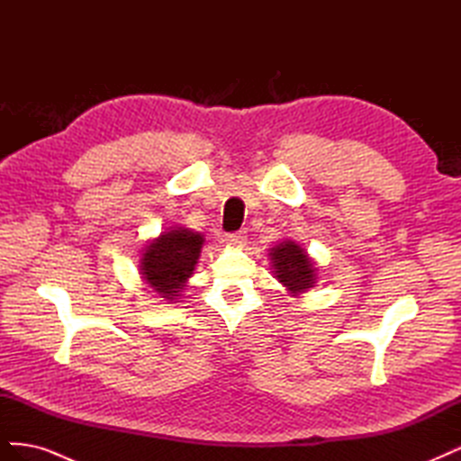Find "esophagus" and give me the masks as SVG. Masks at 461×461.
Wrapping results in <instances>:
<instances>
[{
    "instance_id": "obj_1",
    "label": "esophagus",
    "mask_w": 461,
    "mask_h": 461,
    "mask_svg": "<svg viewBox=\"0 0 461 461\" xmlns=\"http://www.w3.org/2000/svg\"><path fill=\"white\" fill-rule=\"evenodd\" d=\"M225 242L229 244V246H244L246 244V232L244 230H240V232H232V234H227L225 236Z\"/></svg>"
}]
</instances>
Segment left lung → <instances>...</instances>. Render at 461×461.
<instances>
[{
    "label": "left lung",
    "instance_id": "1",
    "mask_svg": "<svg viewBox=\"0 0 461 461\" xmlns=\"http://www.w3.org/2000/svg\"><path fill=\"white\" fill-rule=\"evenodd\" d=\"M271 273L281 283L288 296L298 298L317 285V263L310 258L308 249L294 240H283L269 248Z\"/></svg>",
    "mask_w": 461,
    "mask_h": 461
}]
</instances>
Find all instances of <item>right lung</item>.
I'll list each match as a JSON object with an SVG mask.
<instances>
[{
	"mask_svg": "<svg viewBox=\"0 0 461 461\" xmlns=\"http://www.w3.org/2000/svg\"><path fill=\"white\" fill-rule=\"evenodd\" d=\"M203 242L202 232L175 225L144 246L138 273L159 300L169 303L180 300L196 269Z\"/></svg>",
	"mask_w": 461,
	"mask_h": 461,
	"instance_id": "add662e5",
	"label": "right lung"
}]
</instances>
